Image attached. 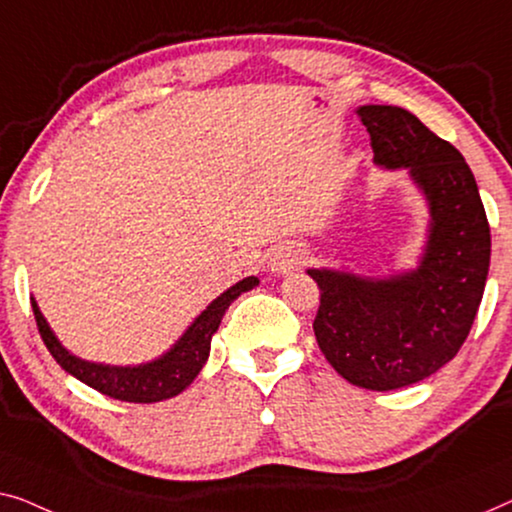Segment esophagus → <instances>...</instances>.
I'll use <instances>...</instances> for the list:
<instances>
[{
    "mask_svg": "<svg viewBox=\"0 0 512 512\" xmlns=\"http://www.w3.org/2000/svg\"><path fill=\"white\" fill-rule=\"evenodd\" d=\"M306 253L301 248H294V246H283L278 250H273L269 255V269L273 273H287V271H294L297 266L304 264Z\"/></svg>",
    "mask_w": 512,
    "mask_h": 512,
    "instance_id": "obj_1",
    "label": "esophagus"
}]
</instances>
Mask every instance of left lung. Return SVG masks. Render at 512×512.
I'll return each mask as SVG.
<instances>
[{"mask_svg":"<svg viewBox=\"0 0 512 512\" xmlns=\"http://www.w3.org/2000/svg\"><path fill=\"white\" fill-rule=\"evenodd\" d=\"M373 164L403 169L427 201L415 266L387 276L308 269L320 287L313 329L327 362L373 392L420 383L457 355L485 292L492 239L478 183L462 153L399 106L357 109Z\"/></svg>","mask_w":512,"mask_h":512,"instance_id":"left-lung-1","label":"left lung"}]
</instances>
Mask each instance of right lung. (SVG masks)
I'll list each match as a JSON object with an SVG mask.
<instances>
[{"instance_id": "add662e5", "label": "right lung", "mask_w": 512, "mask_h": 512, "mask_svg": "<svg viewBox=\"0 0 512 512\" xmlns=\"http://www.w3.org/2000/svg\"><path fill=\"white\" fill-rule=\"evenodd\" d=\"M257 285L259 280L255 276L239 280V283L222 292L220 297H215L211 304L192 320V325L183 331L181 338H178L167 352L150 359V362L127 366L88 362V359L74 355V352L64 348L60 338L55 336V331L50 329L48 320L43 318L41 308L34 297L32 311L34 318H37V327L43 343H46L50 355L55 357V362L60 364L64 371L111 399L129 403H155L176 397V394H181L192 385V380L199 376L201 369H204L208 352H211V338L220 327L222 315H225L229 306H232L234 299H239L243 292L253 290Z\"/></svg>"}]
</instances>
